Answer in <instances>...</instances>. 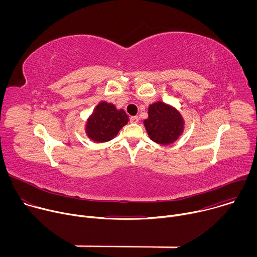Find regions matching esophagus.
<instances>
[{"mask_svg":"<svg viewBox=\"0 0 257 257\" xmlns=\"http://www.w3.org/2000/svg\"><path fill=\"white\" fill-rule=\"evenodd\" d=\"M138 121H139V118L137 116H133V117L130 118V122L131 123H135L136 124V123H138Z\"/></svg>","mask_w":257,"mask_h":257,"instance_id":"esophagus-1","label":"esophagus"}]
</instances>
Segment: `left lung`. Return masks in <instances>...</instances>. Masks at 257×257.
<instances>
[{"mask_svg": "<svg viewBox=\"0 0 257 257\" xmlns=\"http://www.w3.org/2000/svg\"><path fill=\"white\" fill-rule=\"evenodd\" d=\"M150 138L156 143L169 145L184 131V120L177 109L163 101L149 106V118L143 121Z\"/></svg>", "mask_w": 257, "mask_h": 257, "instance_id": "8db88e82", "label": "left lung"}]
</instances>
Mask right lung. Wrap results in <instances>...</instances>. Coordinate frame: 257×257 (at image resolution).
<instances>
[{
    "label": "right lung",
    "instance_id": "add662e5",
    "mask_svg": "<svg viewBox=\"0 0 257 257\" xmlns=\"http://www.w3.org/2000/svg\"><path fill=\"white\" fill-rule=\"evenodd\" d=\"M129 121L124 109H117L113 103L100 101L86 122L85 132L95 142L112 140Z\"/></svg>",
    "mask_w": 257,
    "mask_h": 257
}]
</instances>
